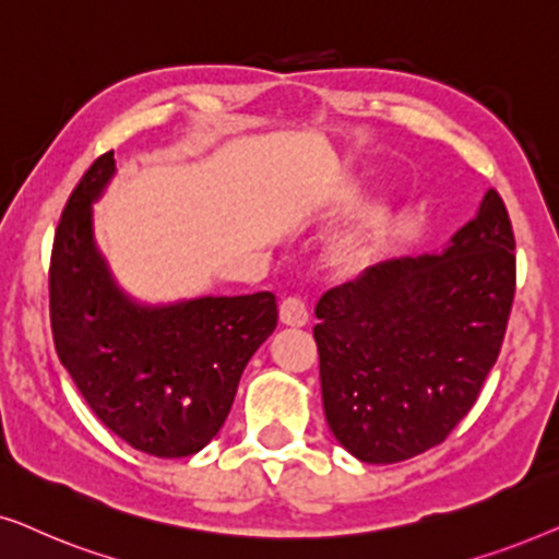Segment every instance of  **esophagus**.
<instances>
[{"label": "esophagus", "mask_w": 559, "mask_h": 559, "mask_svg": "<svg viewBox=\"0 0 559 559\" xmlns=\"http://www.w3.org/2000/svg\"><path fill=\"white\" fill-rule=\"evenodd\" d=\"M310 312H308V305H305L300 297H287V300H282L280 305V320L285 325H293V328H302L308 323Z\"/></svg>", "instance_id": "obj_1"}]
</instances>
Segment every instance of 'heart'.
I'll list each match as a JSON object with an SVG mask.
<instances>
[{
  "label": "heart",
  "instance_id": "obj_1",
  "mask_svg": "<svg viewBox=\"0 0 559 559\" xmlns=\"http://www.w3.org/2000/svg\"><path fill=\"white\" fill-rule=\"evenodd\" d=\"M356 201V186L350 180H338L333 188H328L325 203L331 209H346ZM366 231H369V221L364 226L354 228V231L343 234L333 247V264L338 270H354V266L361 264L366 254Z\"/></svg>",
  "mask_w": 559,
  "mask_h": 559
}]
</instances>
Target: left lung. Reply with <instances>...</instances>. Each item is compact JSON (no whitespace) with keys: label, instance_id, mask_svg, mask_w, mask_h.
Wrapping results in <instances>:
<instances>
[{"label":"left lung","instance_id":"obj_1","mask_svg":"<svg viewBox=\"0 0 559 559\" xmlns=\"http://www.w3.org/2000/svg\"><path fill=\"white\" fill-rule=\"evenodd\" d=\"M514 231L496 190L438 254L389 259L320 297L312 328L325 419L364 463L440 445L499 358L516 289Z\"/></svg>","mask_w":559,"mask_h":559}]
</instances>
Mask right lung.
I'll use <instances>...</instances> for the list:
<instances>
[{
	"label": "right lung",
	"mask_w": 559,
	"mask_h": 559,
	"mask_svg": "<svg viewBox=\"0 0 559 559\" xmlns=\"http://www.w3.org/2000/svg\"><path fill=\"white\" fill-rule=\"evenodd\" d=\"M114 152L68 198L50 257V325L94 415L127 445L186 457L209 445L231 412L249 358L277 328L272 293L140 305L114 282L94 241V205Z\"/></svg>",
	"instance_id": "1"
}]
</instances>
